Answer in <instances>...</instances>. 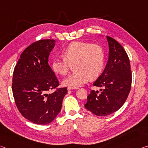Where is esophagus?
Masks as SVG:
<instances>
[{
	"instance_id": "esophagus-1",
	"label": "esophagus",
	"mask_w": 148,
	"mask_h": 148,
	"mask_svg": "<svg viewBox=\"0 0 148 148\" xmlns=\"http://www.w3.org/2000/svg\"><path fill=\"white\" fill-rule=\"evenodd\" d=\"M77 89V87H68V88H67V89L69 90V91H70V90H72V89Z\"/></svg>"
}]
</instances>
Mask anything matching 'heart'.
<instances>
[{"label":"heart","mask_w":148,"mask_h":148,"mask_svg":"<svg viewBox=\"0 0 148 148\" xmlns=\"http://www.w3.org/2000/svg\"><path fill=\"white\" fill-rule=\"evenodd\" d=\"M62 56L54 58L51 66L56 74L64 76L74 65L75 72L62 82L66 86H81L99 77L104 69L105 52L101 45L74 42L63 49Z\"/></svg>","instance_id":"heart-1"}]
</instances>
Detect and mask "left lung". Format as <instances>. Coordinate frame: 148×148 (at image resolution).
Listing matches in <instances>:
<instances>
[{"instance_id":"1","label":"left lung","mask_w":148,"mask_h":148,"mask_svg":"<svg viewBox=\"0 0 148 148\" xmlns=\"http://www.w3.org/2000/svg\"><path fill=\"white\" fill-rule=\"evenodd\" d=\"M109 46V57L104 71L93 83L102 87L91 90L87 96L86 108L99 116H106L121 108L129 94L132 74L129 57L116 40L106 36Z\"/></svg>"}]
</instances>
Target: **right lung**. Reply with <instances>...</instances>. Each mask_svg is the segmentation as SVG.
<instances>
[{
    "label": "right lung",
    "mask_w": 148,
    "mask_h": 148,
    "mask_svg": "<svg viewBox=\"0 0 148 148\" xmlns=\"http://www.w3.org/2000/svg\"><path fill=\"white\" fill-rule=\"evenodd\" d=\"M55 40H40L30 45L20 56L14 68L12 92L15 102L25 118L34 123L46 125L61 110L67 88H57L59 83L48 64ZM57 88L52 94L50 90Z\"/></svg>",
    "instance_id": "right-lung-1"
}]
</instances>
